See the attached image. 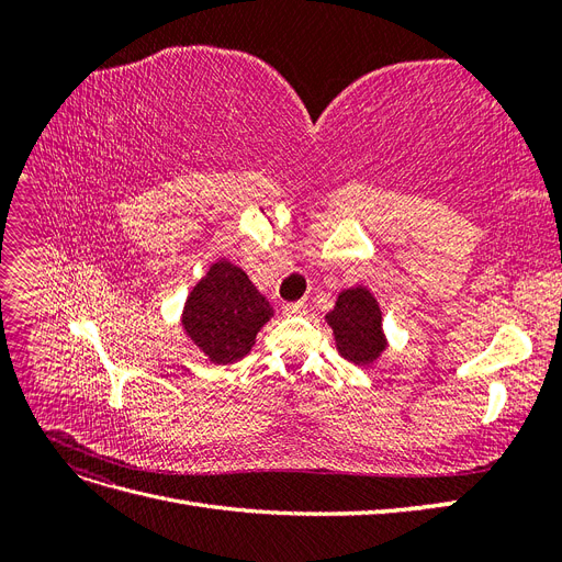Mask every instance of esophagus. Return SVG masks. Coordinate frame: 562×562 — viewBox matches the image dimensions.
<instances>
[{
	"label": "esophagus",
	"mask_w": 562,
	"mask_h": 562,
	"mask_svg": "<svg viewBox=\"0 0 562 562\" xmlns=\"http://www.w3.org/2000/svg\"><path fill=\"white\" fill-rule=\"evenodd\" d=\"M304 312H307V302H304V300L283 304V314H285V316H300V314H304Z\"/></svg>",
	"instance_id": "obj_1"
}]
</instances>
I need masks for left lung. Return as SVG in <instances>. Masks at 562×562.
Here are the masks:
<instances>
[{"label": "left lung", "mask_w": 562, "mask_h": 562, "mask_svg": "<svg viewBox=\"0 0 562 562\" xmlns=\"http://www.w3.org/2000/svg\"><path fill=\"white\" fill-rule=\"evenodd\" d=\"M326 323L333 328L339 356L356 366L378 363L389 347L380 302L366 285L345 288L337 295L335 307L326 314Z\"/></svg>", "instance_id": "obj_1"}]
</instances>
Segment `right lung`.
<instances>
[{
    "instance_id": "obj_1",
    "label": "right lung",
    "mask_w": 562,
    "mask_h": 562,
    "mask_svg": "<svg viewBox=\"0 0 562 562\" xmlns=\"http://www.w3.org/2000/svg\"><path fill=\"white\" fill-rule=\"evenodd\" d=\"M271 316L274 307L246 271L223 258L209 267L187 295L180 323L211 363H234L252 349Z\"/></svg>"
}]
</instances>
